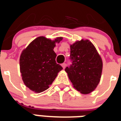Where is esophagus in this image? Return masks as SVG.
<instances>
[{
	"label": "esophagus",
	"mask_w": 121,
	"mask_h": 121,
	"mask_svg": "<svg viewBox=\"0 0 121 121\" xmlns=\"http://www.w3.org/2000/svg\"><path fill=\"white\" fill-rule=\"evenodd\" d=\"M61 66H62V67H63V69H65L66 67V63H62V64H61Z\"/></svg>",
	"instance_id": "obj_1"
}]
</instances>
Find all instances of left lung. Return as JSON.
Segmentation results:
<instances>
[{
    "label": "left lung",
    "mask_w": 121,
    "mask_h": 121,
    "mask_svg": "<svg viewBox=\"0 0 121 121\" xmlns=\"http://www.w3.org/2000/svg\"><path fill=\"white\" fill-rule=\"evenodd\" d=\"M70 47L71 64L65 71L77 91L83 94L89 93L100 82L102 70L101 58L88 40L76 41Z\"/></svg>",
    "instance_id": "obj_1"
}]
</instances>
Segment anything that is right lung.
Masks as SVG:
<instances>
[{"label": "right lung", "instance_id": "obj_1", "mask_svg": "<svg viewBox=\"0 0 121 121\" xmlns=\"http://www.w3.org/2000/svg\"><path fill=\"white\" fill-rule=\"evenodd\" d=\"M54 41L45 37H39L22 51L20 57V71L25 84L32 91L41 93L49 87L58 73L63 67L56 61V54L54 51Z\"/></svg>", "mask_w": 121, "mask_h": 121}]
</instances>
